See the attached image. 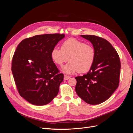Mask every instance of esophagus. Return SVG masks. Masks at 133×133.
<instances>
[{
  "label": "esophagus",
  "mask_w": 133,
  "mask_h": 133,
  "mask_svg": "<svg viewBox=\"0 0 133 133\" xmlns=\"http://www.w3.org/2000/svg\"><path fill=\"white\" fill-rule=\"evenodd\" d=\"M69 78H70V77L68 76H66V75H64V79L65 80H68V79H69Z\"/></svg>",
  "instance_id": "1"
}]
</instances>
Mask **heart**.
Segmentation results:
<instances>
[{"label":"heart","mask_w":133,"mask_h":133,"mask_svg":"<svg viewBox=\"0 0 133 133\" xmlns=\"http://www.w3.org/2000/svg\"><path fill=\"white\" fill-rule=\"evenodd\" d=\"M95 55V50L91 45L74 38L66 40L62 44L61 49L55 48L51 53L52 61L59 66L69 58L70 62L62 68L63 72L69 75L89 71L94 64Z\"/></svg>","instance_id":"b5f03b06"}]
</instances>
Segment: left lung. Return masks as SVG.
Returning <instances> with one entry per match:
<instances>
[{
	"label": "left lung",
	"mask_w": 133,
	"mask_h": 133,
	"mask_svg": "<svg viewBox=\"0 0 133 133\" xmlns=\"http://www.w3.org/2000/svg\"><path fill=\"white\" fill-rule=\"evenodd\" d=\"M81 36L92 43L96 55L89 72L75 77V90L86 103L98 104L108 99L118 87L121 62L116 50L108 41L94 35Z\"/></svg>",
	"instance_id": "8db88e82"
}]
</instances>
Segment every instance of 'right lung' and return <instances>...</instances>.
<instances>
[{"instance_id": "right-lung-1", "label": "right lung", "mask_w": 133, "mask_h": 133, "mask_svg": "<svg viewBox=\"0 0 133 133\" xmlns=\"http://www.w3.org/2000/svg\"><path fill=\"white\" fill-rule=\"evenodd\" d=\"M64 34H45L23 40L13 56L11 70L20 95L36 105L49 103L57 95L64 75L52 61L51 51Z\"/></svg>"}]
</instances>
